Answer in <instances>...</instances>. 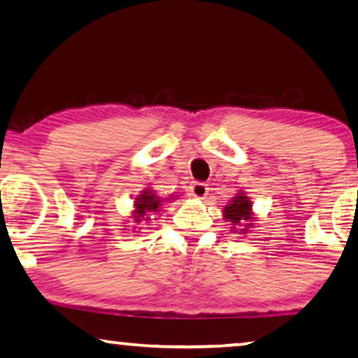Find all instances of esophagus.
Here are the masks:
<instances>
[{
    "mask_svg": "<svg viewBox=\"0 0 358 358\" xmlns=\"http://www.w3.org/2000/svg\"><path fill=\"white\" fill-rule=\"evenodd\" d=\"M189 189H190V194H192L195 199H200V200L207 197L208 194V185L203 182H194Z\"/></svg>",
    "mask_w": 358,
    "mask_h": 358,
    "instance_id": "obj_1",
    "label": "esophagus"
}]
</instances>
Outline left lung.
Here are the masks:
<instances>
[{
  "instance_id": "8db88e82",
  "label": "left lung",
  "mask_w": 358,
  "mask_h": 358,
  "mask_svg": "<svg viewBox=\"0 0 358 358\" xmlns=\"http://www.w3.org/2000/svg\"><path fill=\"white\" fill-rule=\"evenodd\" d=\"M223 218L233 224V231H239L241 234L249 233L252 228L254 215H252V202L249 200L246 192L239 190V194L234 195L227 207L223 208ZM236 226H241V229H236Z\"/></svg>"
}]
</instances>
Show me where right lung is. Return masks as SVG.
I'll return each mask as SVG.
<instances>
[{
  "instance_id": "obj_1",
  "label": "right lung",
  "mask_w": 358,
  "mask_h": 358,
  "mask_svg": "<svg viewBox=\"0 0 358 358\" xmlns=\"http://www.w3.org/2000/svg\"><path fill=\"white\" fill-rule=\"evenodd\" d=\"M174 197H178V195H173V197H169V199H174ZM168 200L159 197V195L156 194L153 189L141 190V194L136 195L135 203H134L135 208H134V212H131L134 213V223L140 224L143 222H148V220H151V215L159 212L161 205L168 202Z\"/></svg>"
}]
</instances>
